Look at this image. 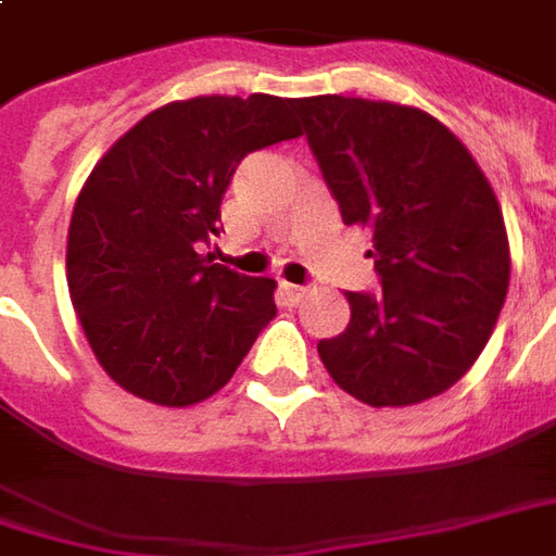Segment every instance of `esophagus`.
Listing matches in <instances>:
<instances>
[{
	"label": "esophagus",
	"instance_id": "1",
	"mask_svg": "<svg viewBox=\"0 0 556 556\" xmlns=\"http://www.w3.org/2000/svg\"><path fill=\"white\" fill-rule=\"evenodd\" d=\"M279 291H282V294H286L289 301H301V298H304L309 289H306V286H291V282H279Z\"/></svg>",
	"mask_w": 556,
	"mask_h": 556
}]
</instances>
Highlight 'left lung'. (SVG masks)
I'll return each instance as SVG.
<instances>
[{
  "label": "left lung",
  "instance_id": "8db88e82",
  "mask_svg": "<svg viewBox=\"0 0 556 556\" xmlns=\"http://www.w3.org/2000/svg\"><path fill=\"white\" fill-rule=\"evenodd\" d=\"M345 225L372 231L382 291H345L352 318L318 340L337 386L370 406L448 391L491 340L508 291V238L488 177L418 108L313 96L291 104Z\"/></svg>",
  "mask_w": 556,
  "mask_h": 556
}]
</instances>
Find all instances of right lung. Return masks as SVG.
<instances>
[{
  "label": "right lung",
  "instance_id": "1",
  "mask_svg": "<svg viewBox=\"0 0 556 556\" xmlns=\"http://www.w3.org/2000/svg\"><path fill=\"white\" fill-rule=\"evenodd\" d=\"M294 99L198 96L147 114L99 159L68 225V294L104 372L159 406L201 403L277 316L267 277L211 265L219 204L262 147L298 138Z\"/></svg>",
  "mask_w": 556,
  "mask_h": 556
}]
</instances>
